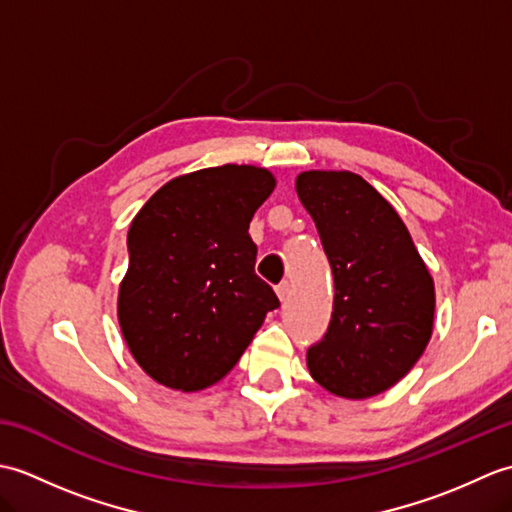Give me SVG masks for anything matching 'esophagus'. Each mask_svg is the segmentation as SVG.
Wrapping results in <instances>:
<instances>
[{
    "label": "esophagus",
    "instance_id": "1",
    "mask_svg": "<svg viewBox=\"0 0 512 512\" xmlns=\"http://www.w3.org/2000/svg\"><path fill=\"white\" fill-rule=\"evenodd\" d=\"M275 290H277V297H279L281 301H286L288 295H290V281H281V284H279Z\"/></svg>",
    "mask_w": 512,
    "mask_h": 512
}]
</instances>
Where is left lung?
<instances>
[{
	"label": "left lung",
	"mask_w": 512,
	"mask_h": 512,
	"mask_svg": "<svg viewBox=\"0 0 512 512\" xmlns=\"http://www.w3.org/2000/svg\"><path fill=\"white\" fill-rule=\"evenodd\" d=\"M297 193L334 277L332 319L308 347V369L336 396H376L416 365L431 339L433 279L394 206L361 176L303 171Z\"/></svg>",
	"instance_id": "obj_1"
}]
</instances>
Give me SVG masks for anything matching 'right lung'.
<instances>
[{
	"label": "right lung",
	"mask_w": 512,
	"mask_h": 512,
	"mask_svg": "<svg viewBox=\"0 0 512 512\" xmlns=\"http://www.w3.org/2000/svg\"><path fill=\"white\" fill-rule=\"evenodd\" d=\"M273 189L268 169H200L160 187L134 217L118 323L156 383L211 387L279 308L275 290L255 275L257 246L248 235Z\"/></svg>",
	"instance_id": "right-lung-1"
}]
</instances>
